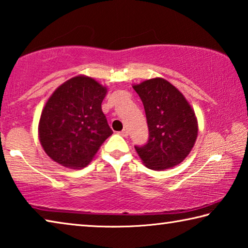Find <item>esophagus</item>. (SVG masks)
<instances>
[{
  "instance_id": "34e87169",
  "label": "esophagus",
  "mask_w": 248,
  "mask_h": 248,
  "mask_svg": "<svg viewBox=\"0 0 248 248\" xmlns=\"http://www.w3.org/2000/svg\"><path fill=\"white\" fill-rule=\"evenodd\" d=\"M119 134H120L121 136H123V137H127L128 136V131H127V129H123V131L120 132Z\"/></svg>"
}]
</instances>
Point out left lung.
I'll return each instance as SVG.
<instances>
[{"label": "left lung", "instance_id": "obj_1", "mask_svg": "<svg viewBox=\"0 0 248 248\" xmlns=\"http://www.w3.org/2000/svg\"><path fill=\"white\" fill-rule=\"evenodd\" d=\"M133 88L144 104L149 128L148 142L135 147L145 166L163 171L187 157L198 135L195 112L183 93L161 77L151 78Z\"/></svg>", "mask_w": 248, "mask_h": 248}]
</instances>
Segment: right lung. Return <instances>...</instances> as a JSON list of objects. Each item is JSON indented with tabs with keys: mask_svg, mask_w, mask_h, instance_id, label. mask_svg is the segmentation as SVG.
Here are the masks:
<instances>
[{
	"mask_svg": "<svg viewBox=\"0 0 248 248\" xmlns=\"http://www.w3.org/2000/svg\"><path fill=\"white\" fill-rule=\"evenodd\" d=\"M107 87L78 75L63 82L47 99L39 121V140L49 157L61 166H88L113 132L101 103Z\"/></svg>",
	"mask_w": 248,
	"mask_h": 248,
	"instance_id": "1",
	"label": "right lung"
}]
</instances>
